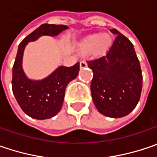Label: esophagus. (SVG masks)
<instances>
[{
    "label": "esophagus",
    "mask_w": 157,
    "mask_h": 157,
    "mask_svg": "<svg viewBox=\"0 0 157 157\" xmlns=\"http://www.w3.org/2000/svg\"><path fill=\"white\" fill-rule=\"evenodd\" d=\"M86 67H87V62H86L85 60L80 61V67H81V68H84Z\"/></svg>",
    "instance_id": "obj_1"
}]
</instances>
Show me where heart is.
<instances>
[{
    "instance_id": "b5f03b06",
    "label": "heart",
    "mask_w": 157,
    "mask_h": 157,
    "mask_svg": "<svg viewBox=\"0 0 157 157\" xmlns=\"http://www.w3.org/2000/svg\"><path fill=\"white\" fill-rule=\"evenodd\" d=\"M113 43L111 35L107 33L103 34H92L88 36L81 44V49L82 52H97L106 51Z\"/></svg>"
}]
</instances>
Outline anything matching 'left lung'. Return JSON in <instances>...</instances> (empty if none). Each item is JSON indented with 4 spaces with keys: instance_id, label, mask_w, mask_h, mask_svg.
<instances>
[{
    "instance_id": "left-lung-1",
    "label": "left lung",
    "mask_w": 157,
    "mask_h": 157,
    "mask_svg": "<svg viewBox=\"0 0 157 157\" xmlns=\"http://www.w3.org/2000/svg\"><path fill=\"white\" fill-rule=\"evenodd\" d=\"M112 47L105 55L88 59L93 72L90 90L93 102L101 114L122 118L136 107L142 89L140 61L130 40L116 29Z\"/></svg>"
}]
</instances>
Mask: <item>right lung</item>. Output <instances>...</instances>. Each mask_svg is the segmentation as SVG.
<instances>
[{
	"mask_svg": "<svg viewBox=\"0 0 157 157\" xmlns=\"http://www.w3.org/2000/svg\"><path fill=\"white\" fill-rule=\"evenodd\" d=\"M68 29L66 25L44 24L28 35L18 45L17 57L13 66L12 90L18 105L25 114L32 119H51L60 111L68 83L75 79L80 64L72 67L59 66L48 76L42 80L28 78L23 69V57L29 42L42 36L55 37Z\"/></svg>",
	"mask_w": 157,
	"mask_h": 157,
	"instance_id": "obj_1",
	"label": "right lung"
}]
</instances>
